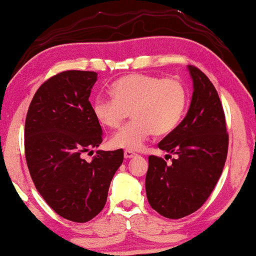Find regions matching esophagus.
Instances as JSON below:
<instances>
[{
	"label": "esophagus",
	"instance_id": "obj_1",
	"mask_svg": "<svg viewBox=\"0 0 256 256\" xmlns=\"http://www.w3.org/2000/svg\"><path fill=\"white\" fill-rule=\"evenodd\" d=\"M135 156H136V153L133 152V151H130V150H126V151H124V158L129 159V158L135 157Z\"/></svg>",
	"mask_w": 256,
	"mask_h": 256
}]
</instances>
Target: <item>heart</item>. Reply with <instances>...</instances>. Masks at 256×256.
<instances>
[{
    "mask_svg": "<svg viewBox=\"0 0 256 256\" xmlns=\"http://www.w3.org/2000/svg\"><path fill=\"white\" fill-rule=\"evenodd\" d=\"M112 97L98 96L92 111L103 127L117 129L132 112L133 121L111 139L117 148L136 151L152 134H169L181 122L187 108L184 84L175 78L150 74H130L111 85Z\"/></svg>",
    "mask_w": 256,
    "mask_h": 256,
    "instance_id": "1",
    "label": "heart"
}]
</instances>
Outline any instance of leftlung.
I'll use <instances>...</instances> for the list:
<instances>
[{
  "instance_id": "1",
  "label": "left lung",
  "mask_w": 256,
  "mask_h": 256,
  "mask_svg": "<svg viewBox=\"0 0 256 256\" xmlns=\"http://www.w3.org/2000/svg\"><path fill=\"white\" fill-rule=\"evenodd\" d=\"M188 70L194 88L190 106L183 121L158 144L176 158L166 164L150 156L146 174L150 205L170 219L192 214L205 204L223 172L229 147L217 90L199 68L188 66Z\"/></svg>"
}]
</instances>
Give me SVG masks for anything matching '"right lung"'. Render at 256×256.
<instances>
[{"label": "right lung", "mask_w": 256, "mask_h": 256, "mask_svg": "<svg viewBox=\"0 0 256 256\" xmlns=\"http://www.w3.org/2000/svg\"><path fill=\"white\" fill-rule=\"evenodd\" d=\"M96 72L66 70L46 80L33 96L25 121V157L45 202L61 217L86 223L104 208L123 150H98L103 132L88 98Z\"/></svg>", "instance_id": "add662e5"}]
</instances>
